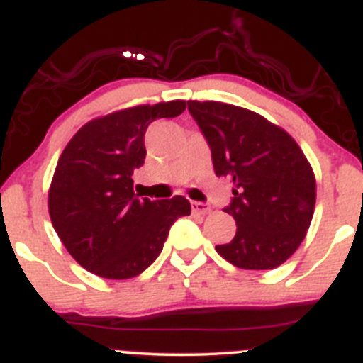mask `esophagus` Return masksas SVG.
Instances as JSON below:
<instances>
[{
    "mask_svg": "<svg viewBox=\"0 0 363 363\" xmlns=\"http://www.w3.org/2000/svg\"><path fill=\"white\" fill-rule=\"evenodd\" d=\"M191 211L195 214H207L211 211V207L203 202H191Z\"/></svg>",
    "mask_w": 363,
    "mask_h": 363,
    "instance_id": "34e87169",
    "label": "esophagus"
}]
</instances>
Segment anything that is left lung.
Returning a JSON list of instances; mask_svg holds the SVG:
<instances>
[{"label":"left lung","instance_id":"8db88e82","mask_svg":"<svg viewBox=\"0 0 363 363\" xmlns=\"http://www.w3.org/2000/svg\"><path fill=\"white\" fill-rule=\"evenodd\" d=\"M206 136L214 174L234 184L225 213L238 230L216 252L241 269H273L305 239L315 206V177L296 142L255 111L188 101Z\"/></svg>","mask_w":363,"mask_h":363}]
</instances>
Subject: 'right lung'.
Wrapping results in <instances>:
<instances>
[{"label": "right lung", "instance_id": "right-lung-1", "mask_svg": "<svg viewBox=\"0 0 363 363\" xmlns=\"http://www.w3.org/2000/svg\"><path fill=\"white\" fill-rule=\"evenodd\" d=\"M184 110L186 101H170L115 111L84 124L63 149L49 188V216L67 252L94 275H140L157 259L174 221L191 213L181 195L149 200L133 191L150 122Z\"/></svg>", "mask_w": 363, "mask_h": 363}]
</instances>
